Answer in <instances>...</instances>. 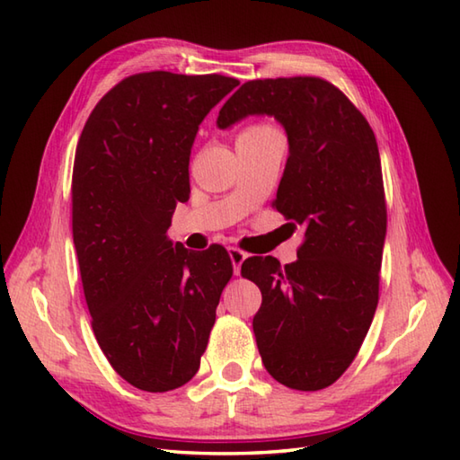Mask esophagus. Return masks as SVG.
<instances>
[{"instance_id":"obj_1","label":"esophagus","mask_w":460,"mask_h":460,"mask_svg":"<svg viewBox=\"0 0 460 460\" xmlns=\"http://www.w3.org/2000/svg\"><path fill=\"white\" fill-rule=\"evenodd\" d=\"M229 257H231V262H233V272H235V275H239L243 261L247 259V252L237 249V247H231V249H229Z\"/></svg>"}]
</instances>
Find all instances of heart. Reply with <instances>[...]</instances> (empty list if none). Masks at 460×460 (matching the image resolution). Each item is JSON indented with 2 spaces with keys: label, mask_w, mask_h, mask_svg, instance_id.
<instances>
[{
  "label": "heart",
  "mask_w": 460,
  "mask_h": 460,
  "mask_svg": "<svg viewBox=\"0 0 460 460\" xmlns=\"http://www.w3.org/2000/svg\"><path fill=\"white\" fill-rule=\"evenodd\" d=\"M269 130H275V128L267 124H255V126H249V128L243 134H261V132H269Z\"/></svg>",
  "instance_id": "1"
}]
</instances>
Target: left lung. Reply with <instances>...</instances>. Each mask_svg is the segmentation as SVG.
<instances>
[{
	"mask_svg": "<svg viewBox=\"0 0 460 460\" xmlns=\"http://www.w3.org/2000/svg\"><path fill=\"white\" fill-rule=\"evenodd\" d=\"M247 116H272L287 132L272 205L305 233L290 265L243 262L241 275L262 295L252 332L279 384L318 392L354 361L377 308L387 231L377 142L348 96L318 76L245 83L223 104L217 128Z\"/></svg>",
	"mask_w": 460,
	"mask_h": 460,
	"instance_id": "obj_1",
	"label": "left lung"
}]
</instances>
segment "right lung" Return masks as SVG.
Listing matches in <instances>:
<instances>
[{
  "mask_svg": "<svg viewBox=\"0 0 460 460\" xmlns=\"http://www.w3.org/2000/svg\"><path fill=\"white\" fill-rule=\"evenodd\" d=\"M239 84L223 75H132L94 106L73 168V241L96 341L122 379L172 392L198 374L221 292V245L168 237L190 198V154L205 116Z\"/></svg>",
  "mask_w": 460,
  "mask_h": 460,
  "instance_id": "obj_1",
  "label": "right lung"
}]
</instances>
